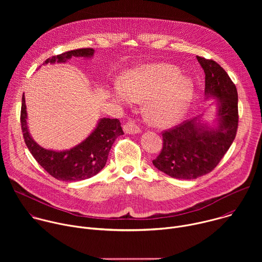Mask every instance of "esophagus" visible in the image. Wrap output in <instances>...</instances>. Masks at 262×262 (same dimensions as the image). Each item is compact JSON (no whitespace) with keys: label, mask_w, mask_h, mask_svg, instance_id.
<instances>
[{"label":"esophagus","mask_w":262,"mask_h":262,"mask_svg":"<svg viewBox=\"0 0 262 262\" xmlns=\"http://www.w3.org/2000/svg\"><path fill=\"white\" fill-rule=\"evenodd\" d=\"M123 130L125 134H129V135H135V134H139L141 133L140 127L134 122V121H128L123 125Z\"/></svg>","instance_id":"34e87169"}]
</instances>
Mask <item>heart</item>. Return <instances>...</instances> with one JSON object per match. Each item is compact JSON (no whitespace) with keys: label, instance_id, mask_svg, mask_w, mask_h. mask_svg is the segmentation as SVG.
<instances>
[{"label":"heart","instance_id":"1","mask_svg":"<svg viewBox=\"0 0 262 262\" xmlns=\"http://www.w3.org/2000/svg\"><path fill=\"white\" fill-rule=\"evenodd\" d=\"M195 93L193 81L166 63L150 64L128 71L110 94L121 104L145 102V114L154 125L166 127L177 123L188 111Z\"/></svg>","mask_w":262,"mask_h":262}]
</instances>
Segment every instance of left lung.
I'll return each mask as SVG.
<instances>
[{
    "instance_id": "8db88e82",
    "label": "left lung",
    "mask_w": 262,
    "mask_h": 262,
    "mask_svg": "<svg viewBox=\"0 0 262 262\" xmlns=\"http://www.w3.org/2000/svg\"><path fill=\"white\" fill-rule=\"evenodd\" d=\"M205 73V100L214 99L215 117L203 114L163 133V149L155 167L177 179H196L212 171L225 156L238 125L237 90L216 62L197 56Z\"/></svg>"
}]
</instances>
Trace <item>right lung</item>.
<instances>
[{
	"mask_svg": "<svg viewBox=\"0 0 262 262\" xmlns=\"http://www.w3.org/2000/svg\"><path fill=\"white\" fill-rule=\"evenodd\" d=\"M93 56V49H80L49 58L42 65L66 63L71 58L90 59ZM20 123L26 145L37 163L53 177L69 182L84 180L100 172L105 166L112 145L117 137L123 135L118 119L100 118L89 136L78 145L65 150L47 149L30 134L25 95L21 98Z\"/></svg>",
	"mask_w": 262,
	"mask_h": 262,
	"instance_id": "obj_1",
	"label": "right lung"
}]
</instances>
